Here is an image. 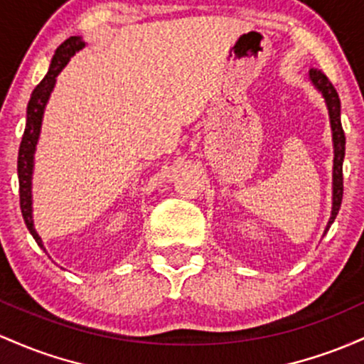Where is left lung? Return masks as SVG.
<instances>
[{"instance_id":"1","label":"left lung","mask_w":364,"mask_h":364,"mask_svg":"<svg viewBox=\"0 0 364 364\" xmlns=\"http://www.w3.org/2000/svg\"><path fill=\"white\" fill-rule=\"evenodd\" d=\"M309 80L314 85L318 92L323 96L326 109H328L330 118V129H332V142H333V170H332V213H330V220L326 223L325 234L328 232L330 225L333 223L336 216L341 210L342 203V193H344V183H342V163H344L346 154V136L342 130L341 124V100L338 94L333 87L332 82L326 79L323 72L309 70Z\"/></svg>"}]
</instances>
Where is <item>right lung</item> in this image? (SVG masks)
<instances>
[{
    "mask_svg": "<svg viewBox=\"0 0 364 364\" xmlns=\"http://www.w3.org/2000/svg\"><path fill=\"white\" fill-rule=\"evenodd\" d=\"M85 48V43L80 36H72L65 43H61L58 50L55 51L53 56L50 70H48L46 77H44L41 82L36 85V89L32 91L31 100L27 105V124L26 130H23L22 142H20L18 149V186H20V210H22L23 222L31 232L32 237L36 239L38 246L46 251L44 247L43 239H41L38 232L34 228V220H32V173H34V154L36 148H38V141L41 136V125H43V117L44 109H46L48 101L55 89L56 77L58 73L67 67V63L70 58L75 55L77 51H80Z\"/></svg>",
    "mask_w": 364,
    "mask_h": 364,
    "instance_id": "right-lung-1",
    "label": "right lung"
}]
</instances>
